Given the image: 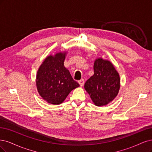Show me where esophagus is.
<instances>
[{
  "label": "esophagus",
  "instance_id": "obj_1",
  "mask_svg": "<svg viewBox=\"0 0 152 152\" xmlns=\"http://www.w3.org/2000/svg\"><path fill=\"white\" fill-rule=\"evenodd\" d=\"M78 83H79V84L81 86H83V85H84V83H85V80L83 79H81V80H80L79 81H78Z\"/></svg>",
  "mask_w": 152,
  "mask_h": 152
}]
</instances>
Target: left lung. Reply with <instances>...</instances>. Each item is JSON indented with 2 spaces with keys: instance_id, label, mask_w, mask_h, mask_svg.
<instances>
[{
  "instance_id": "left-lung-1",
  "label": "left lung",
  "mask_w": 152,
  "mask_h": 152,
  "mask_svg": "<svg viewBox=\"0 0 152 152\" xmlns=\"http://www.w3.org/2000/svg\"><path fill=\"white\" fill-rule=\"evenodd\" d=\"M94 70V75L85 83V89L95 105H107L119 94V75L110 61L102 57L95 59Z\"/></svg>"
}]
</instances>
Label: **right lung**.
Segmentation results:
<instances>
[{
    "mask_svg": "<svg viewBox=\"0 0 152 152\" xmlns=\"http://www.w3.org/2000/svg\"><path fill=\"white\" fill-rule=\"evenodd\" d=\"M66 55L64 51L47 56L38 69L37 88L39 95L48 104H62L72 90L80 86L64 66Z\"/></svg>",
    "mask_w": 152,
    "mask_h": 152,
    "instance_id": "add662e5",
    "label": "right lung"
}]
</instances>
